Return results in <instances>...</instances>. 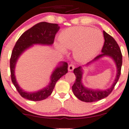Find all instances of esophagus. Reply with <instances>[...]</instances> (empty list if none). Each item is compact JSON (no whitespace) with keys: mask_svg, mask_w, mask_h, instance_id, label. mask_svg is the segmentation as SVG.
Returning a JSON list of instances; mask_svg holds the SVG:
<instances>
[{"mask_svg":"<svg viewBox=\"0 0 129 129\" xmlns=\"http://www.w3.org/2000/svg\"><path fill=\"white\" fill-rule=\"evenodd\" d=\"M74 68H75V66H74V65L72 64V63H70L68 67L69 71H70V72L72 71V70L74 69Z\"/></svg>","mask_w":129,"mask_h":129,"instance_id":"esophagus-1","label":"esophagus"}]
</instances>
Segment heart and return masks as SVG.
Instances as JSON below:
<instances>
[{
	"label": "heart",
	"mask_w": 129,
	"mask_h": 129,
	"mask_svg": "<svg viewBox=\"0 0 129 129\" xmlns=\"http://www.w3.org/2000/svg\"><path fill=\"white\" fill-rule=\"evenodd\" d=\"M60 43L55 46L62 53H66L67 49H73L75 59L86 62L94 57L102 49L104 36L96 29L86 26L70 27L65 29L59 36Z\"/></svg>",
	"instance_id": "obj_1"
}]
</instances>
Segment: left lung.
I'll return each instance as SVG.
<instances>
[{"mask_svg": "<svg viewBox=\"0 0 129 129\" xmlns=\"http://www.w3.org/2000/svg\"><path fill=\"white\" fill-rule=\"evenodd\" d=\"M104 43L101 52L102 54L96 57L93 60L87 63L86 66L95 62L104 56H109L113 59L117 67V74L114 82L110 88L105 90L93 89L85 87L82 83L83 67L80 66L74 70L76 77L75 82L72 86V91L74 95L81 101L86 103L95 102L108 96L113 90L115 85L118 82L120 75L121 67L122 64V55L120 49L117 42L109 34L103 31Z\"/></svg>", "mask_w": 129, "mask_h": 129, "instance_id": "left-lung-1", "label": "left lung"}]
</instances>
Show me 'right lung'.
<instances>
[{
  "label": "right lung",
  "mask_w": 129,
  "mask_h": 129,
  "mask_svg": "<svg viewBox=\"0 0 129 129\" xmlns=\"http://www.w3.org/2000/svg\"><path fill=\"white\" fill-rule=\"evenodd\" d=\"M60 29L57 24L50 23L40 22L36 24L21 35L12 51L10 60V67L12 82L20 95L24 98L33 101H41L49 96L53 91L55 83L58 80L68 72V63L62 62L52 72L51 76L50 83L47 86L38 91L29 93L23 90L16 80L15 75V68L16 63L21 54L33 46V44L52 45L57 33Z\"/></svg>",
  "instance_id": "right-lung-1"
}]
</instances>
